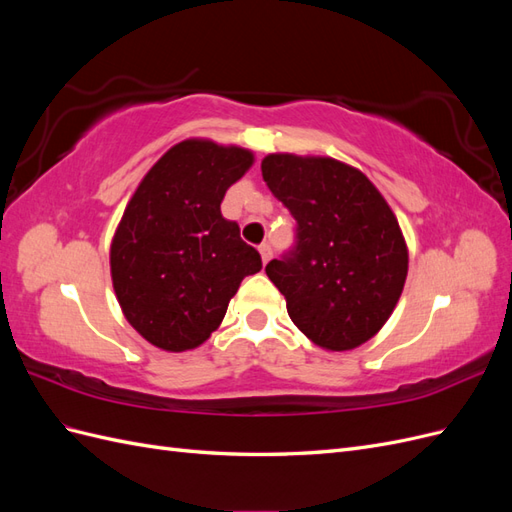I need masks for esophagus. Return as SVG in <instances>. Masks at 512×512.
I'll return each mask as SVG.
<instances>
[{
  "instance_id": "esophagus-1",
  "label": "esophagus",
  "mask_w": 512,
  "mask_h": 512,
  "mask_svg": "<svg viewBox=\"0 0 512 512\" xmlns=\"http://www.w3.org/2000/svg\"><path fill=\"white\" fill-rule=\"evenodd\" d=\"M258 252H260V258H262V262H267L271 260V256H273V250H271V245L269 243H262L260 247H258Z\"/></svg>"
}]
</instances>
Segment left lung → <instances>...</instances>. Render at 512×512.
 Returning <instances> with one entry per match:
<instances>
[{
  "label": "left lung",
  "instance_id": "8db88e82",
  "mask_svg": "<svg viewBox=\"0 0 512 512\" xmlns=\"http://www.w3.org/2000/svg\"><path fill=\"white\" fill-rule=\"evenodd\" d=\"M260 168L297 222V243L265 269L290 320L324 350L365 344L406 284L408 245L395 213L359 168L339 160L269 153Z\"/></svg>",
  "mask_w": 512,
  "mask_h": 512
}]
</instances>
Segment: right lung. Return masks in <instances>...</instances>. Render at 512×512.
<instances>
[{
	"instance_id": "right-lung-1",
	"label": "right lung",
	"mask_w": 512,
	"mask_h": 512,
	"mask_svg": "<svg viewBox=\"0 0 512 512\" xmlns=\"http://www.w3.org/2000/svg\"><path fill=\"white\" fill-rule=\"evenodd\" d=\"M252 164L250 149L188 138L138 183L111 243V277L123 316L149 344L183 352L207 342L243 277L262 269L220 209Z\"/></svg>"
}]
</instances>
